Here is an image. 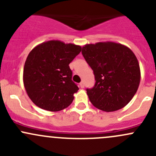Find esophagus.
I'll return each instance as SVG.
<instances>
[{
  "instance_id": "1",
  "label": "esophagus",
  "mask_w": 156,
  "mask_h": 156,
  "mask_svg": "<svg viewBox=\"0 0 156 156\" xmlns=\"http://www.w3.org/2000/svg\"><path fill=\"white\" fill-rule=\"evenodd\" d=\"M80 87H81V88H84V81H81V82L80 83Z\"/></svg>"
}]
</instances>
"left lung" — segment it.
I'll return each mask as SVG.
<instances>
[{
    "label": "left lung",
    "instance_id": "left-lung-1",
    "mask_svg": "<svg viewBox=\"0 0 156 156\" xmlns=\"http://www.w3.org/2000/svg\"><path fill=\"white\" fill-rule=\"evenodd\" d=\"M83 56L94 71L95 85L87 89L96 108L114 112L132 100L140 82V69L134 53L115 42L89 44L82 48Z\"/></svg>",
    "mask_w": 156,
    "mask_h": 156
}]
</instances>
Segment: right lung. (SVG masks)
Instances as JSON below:
<instances>
[{"label": "right lung", "instance_id": "1", "mask_svg": "<svg viewBox=\"0 0 156 156\" xmlns=\"http://www.w3.org/2000/svg\"><path fill=\"white\" fill-rule=\"evenodd\" d=\"M81 47L61 41L43 42L28 55L23 69L26 93L37 106L50 112L67 108L79 90L72 81L69 63Z\"/></svg>", "mask_w": 156, "mask_h": 156}]
</instances>
